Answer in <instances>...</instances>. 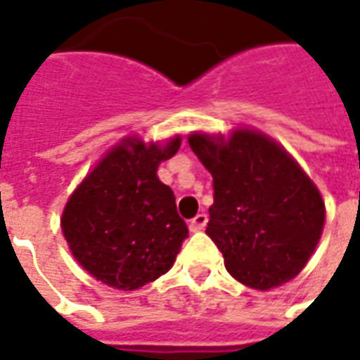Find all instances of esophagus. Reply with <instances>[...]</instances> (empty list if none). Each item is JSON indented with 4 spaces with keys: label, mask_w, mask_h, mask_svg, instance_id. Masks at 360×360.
<instances>
[{
    "label": "esophagus",
    "mask_w": 360,
    "mask_h": 360,
    "mask_svg": "<svg viewBox=\"0 0 360 360\" xmlns=\"http://www.w3.org/2000/svg\"><path fill=\"white\" fill-rule=\"evenodd\" d=\"M206 224H208V216H206V214H198V216H195V218L191 219L188 227H191V231H202L204 227H206Z\"/></svg>",
    "instance_id": "esophagus-1"
}]
</instances>
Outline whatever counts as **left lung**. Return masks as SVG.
<instances>
[{
    "label": "left lung",
    "instance_id": "8db88e82",
    "mask_svg": "<svg viewBox=\"0 0 360 360\" xmlns=\"http://www.w3.org/2000/svg\"><path fill=\"white\" fill-rule=\"evenodd\" d=\"M214 179L206 235L243 285L268 291L304 268L324 229L316 185L283 146L260 131L237 129L224 139L188 134Z\"/></svg>",
    "mask_w": 360,
    "mask_h": 360
}]
</instances>
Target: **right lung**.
I'll return each mask as SVG.
<instances>
[{
    "mask_svg": "<svg viewBox=\"0 0 360 360\" xmlns=\"http://www.w3.org/2000/svg\"><path fill=\"white\" fill-rule=\"evenodd\" d=\"M181 136L162 146L127 136L98 162L67 200L61 229L75 260L98 281L134 291L169 270L188 237L173 191L158 165Z\"/></svg>",
    "mask_w": 360,
    "mask_h": 360,
    "instance_id": "right-lung-1",
    "label": "right lung"
}]
</instances>
